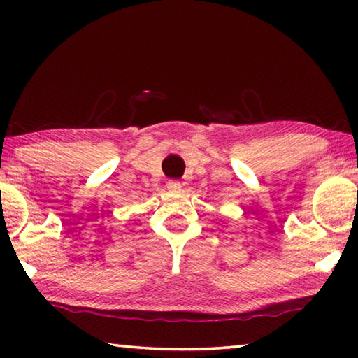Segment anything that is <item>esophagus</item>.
I'll return each instance as SVG.
<instances>
[{"instance_id": "obj_1", "label": "esophagus", "mask_w": 358, "mask_h": 358, "mask_svg": "<svg viewBox=\"0 0 358 358\" xmlns=\"http://www.w3.org/2000/svg\"><path fill=\"white\" fill-rule=\"evenodd\" d=\"M166 187H167V191H171V192H178L181 189V185L178 183V181H175V180H169Z\"/></svg>"}]
</instances>
